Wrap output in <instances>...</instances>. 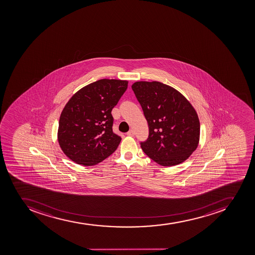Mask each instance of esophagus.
<instances>
[{
	"mask_svg": "<svg viewBox=\"0 0 255 255\" xmlns=\"http://www.w3.org/2000/svg\"><path fill=\"white\" fill-rule=\"evenodd\" d=\"M127 135L132 137V136L134 135V131H133V129H130V130L127 132Z\"/></svg>",
	"mask_w": 255,
	"mask_h": 255,
	"instance_id": "esophagus-1",
	"label": "esophagus"
}]
</instances>
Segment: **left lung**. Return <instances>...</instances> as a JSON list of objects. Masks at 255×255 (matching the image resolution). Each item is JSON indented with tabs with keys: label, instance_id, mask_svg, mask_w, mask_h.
<instances>
[{
	"label": "left lung",
	"instance_id": "obj_1",
	"mask_svg": "<svg viewBox=\"0 0 255 255\" xmlns=\"http://www.w3.org/2000/svg\"><path fill=\"white\" fill-rule=\"evenodd\" d=\"M148 124L142 151L159 165L183 163L198 146L200 122L192 104L178 90L159 81L132 85Z\"/></svg>",
	"mask_w": 255,
	"mask_h": 255
}]
</instances>
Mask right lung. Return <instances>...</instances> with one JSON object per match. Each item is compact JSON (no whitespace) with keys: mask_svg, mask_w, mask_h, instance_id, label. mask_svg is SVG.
I'll list each match as a JSON object with an SVG mask.
<instances>
[{"mask_svg":"<svg viewBox=\"0 0 255 255\" xmlns=\"http://www.w3.org/2000/svg\"><path fill=\"white\" fill-rule=\"evenodd\" d=\"M127 87V81L99 80L69 99L59 118L58 140L72 161L95 165L117 150L122 137L113 131L112 110Z\"/></svg>","mask_w":255,"mask_h":255,"instance_id":"right-lung-1","label":"right lung"}]
</instances>
